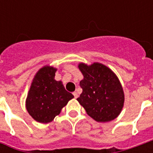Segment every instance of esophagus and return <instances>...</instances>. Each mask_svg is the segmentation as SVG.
Masks as SVG:
<instances>
[{"instance_id":"esophagus-1","label":"esophagus","mask_w":153,"mask_h":153,"mask_svg":"<svg viewBox=\"0 0 153 153\" xmlns=\"http://www.w3.org/2000/svg\"><path fill=\"white\" fill-rule=\"evenodd\" d=\"M73 95H74V98H77V97H79V95H78V93H77V92H74Z\"/></svg>"}]
</instances>
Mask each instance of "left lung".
I'll use <instances>...</instances> for the list:
<instances>
[{
	"label": "left lung",
	"instance_id": "8db88e82",
	"mask_svg": "<svg viewBox=\"0 0 153 153\" xmlns=\"http://www.w3.org/2000/svg\"><path fill=\"white\" fill-rule=\"evenodd\" d=\"M83 79L79 101L88 115L98 122L111 121L121 111L125 96L118 78L108 67L100 63L79 65Z\"/></svg>",
	"mask_w": 153,
	"mask_h": 153
}]
</instances>
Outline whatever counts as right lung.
Masks as SVG:
<instances>
[{
	"instance_id": "right-lung-1",
	"label": "right lung",
	"mask_w": 153,
	"mask_h": 153,
	"mask_svg": "<svg viewBox=\"0 0 153 153\" xmlns=\"http://www.w3.org/2000/svg\"><path fill=\"white\" fill-rule=\"evenodd\" d=\"M56 71L55 68L51 66H44L38 70L27 97V111L40 123L52 121L74 97L60 81L55 80Z\"/></svg>"
}]
</instances>
